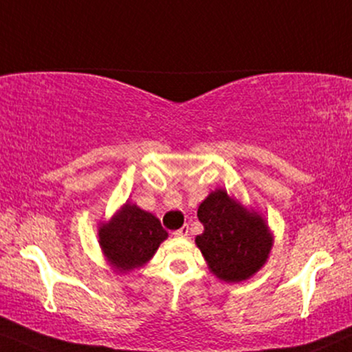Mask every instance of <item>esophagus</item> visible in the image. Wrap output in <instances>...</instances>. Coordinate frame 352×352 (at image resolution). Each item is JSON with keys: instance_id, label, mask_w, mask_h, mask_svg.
<instances>
[{"instance_id": "1", "label": "esophagus", "mask_w": 352, "mask_h": 352, "mask_svg": "<svg viewBox=\"0 0 352 352\" xmlns=\"http://www.w3.org/2000/svg\"><path fill=\"white\" fill-rule=\"evenodd\" d=\"M188 232H190V228H188V224H184V226H182L180 230H177L175 232H173V234H175V236H179V238H187V236H188Z\"/></svg>"}]
</instances>
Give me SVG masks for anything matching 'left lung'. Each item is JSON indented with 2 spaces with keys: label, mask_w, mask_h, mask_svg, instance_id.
Masks as SVG:
<instances>
[{
  "label": "left lung",
  "mask_w": 352,
  "mask_h": 352,
  "mask_svg": "<svg viewBox=\"0 0 352 352\" xmlns=\"http://www.w3.org/2000/svg\"><path fill=\"white\" fill-rule=\"evenodd\" d=\"M197 217L205 231L195 238V244L214 277L239 283L264 267L274 234L259 211L244 206L224 188H217L200 203Z\"/></svg>",
  "instance_id": "1"
}]
</instances>
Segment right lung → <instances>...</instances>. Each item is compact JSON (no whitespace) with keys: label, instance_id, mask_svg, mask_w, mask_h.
<instances>
[{"label":"right lung","instance_id":"add662e5","mask_svg":"<svg viewBox=\"0 0 352 352\" xmlns=\"http://www.w3.org/2000/svg\"><path fill=\"white\" fill-rule=\"evenodd\" d=\"M168 238L157 217L126 201L108 221L98 224V244L104 261L116 274L141 269Z\"/></svg>","mask_w":352,"mask_h":352}]
</instances>
